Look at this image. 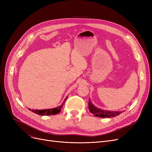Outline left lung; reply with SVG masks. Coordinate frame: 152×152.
Listing matches in <instances>:
<instances>
[{
	"label": "left lung",
	"instance_id": "left-lung-1",
	"mask_svg": "<svg viewBox=\"0 0 152 152\" xmlns=\"http://www.w3.org/2000/svg\"><path fill=\"white\" fill-rule=\"evenodd\" d=\"M89 110L91 113L94 114L96 117L102 118L114 117L118 115L119 114H121L122 113L121 112H110L99 109L95 107L92 104L90 100H89Z\"/></svg>",
	"mask_w": 152,
	"mask_h": 152
}]
</instances>
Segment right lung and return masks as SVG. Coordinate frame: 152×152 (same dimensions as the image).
I'll return each instance as SVG.
<instances>
[{
	"mask_svg": "<svg viewBox=\"0 0 152 152\" xmlns=\"http://www.w3.org/2000/svg\"><path fill=\"white\" fill-rule=\"evenodd\" d=\"M66 98H66V99L64 100L63 103L60 106H59V107L56 108H52V109H47V110H30L29 108V110L31 112H33L38 115H56L61 112V110L63 107L64 103H65V102H66Z\"/></svg>",
	"mask_w": 152,
	"mask_h": 152,
	"instance_id": "add662e5",
	"label": "right lung"
}]
</instances>
